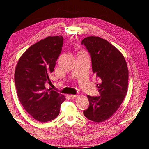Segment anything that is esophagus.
Returning <instances> with one entry per match:
<instances>
[{"instance_id": "obj_1", "label": "esophagus", "mask_w": 149, "mask_h": 149, "mask_svg": "<svg viewBox=\"0 0 149 149\" xmlns=\"http://www.w3.org/2000/svg\"><path fill=\"white\" fill-rule=\"evenodd\" d=\"M70 96L71 98H75L78 96V95H76V94H71V95H70Z\"/></svg>"}]
</instances>
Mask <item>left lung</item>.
Instances as JSON below:
<instances>
[{
	"mask_svg": "<svg viewBox=\"0 0 149 149\" xmlns=\"http://www.w3.org/2000/svg\"><path fill=\"white\" fill-rule=\"evenodd\" d=\"M81 44L91 56L93 73L100 81V96H88L89 105L83 114L86 118L101 123L113 115L123 102L128 87L129 73L122 53L107 40L97 37L84 38Z\"/></svg>",
	"mask_w": 149,
	"mask_h": 149,
	"instance_id": "1",
	"label": "left lung"
}]
</instances>
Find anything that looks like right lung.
Returning <instances> with one entry per match:
<instances>
[{"label": "right lung", "mask_w": 149, "mask_h": 149, "mask_svg": "<svg viewBox=\"0 0 149 149\" xmlns=\"http://www.w3.org/2000/svg\"><path fill=\"white\" fill-rule=\"evenodd\" d=\"M63 44L61 35L40 40L26 49L15 68V83L20 102L30 115L42 123L55 119L65 101L63 95L45 86L46 83H52L49 75L54 71Z\"/></svg>", "instance_id": "1"}]
</instances>
